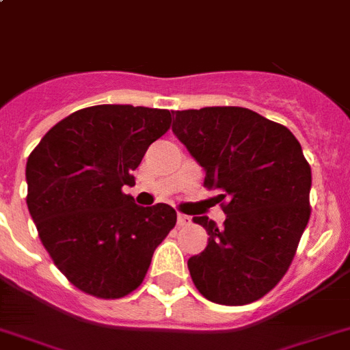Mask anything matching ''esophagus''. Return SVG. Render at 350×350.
<instances>
[{"label": "esophagus", "mask_w": 350, "mask_h": 350, "mask_svg": "<svg viewBox=\"0 0 350 350\" xmlns=\"http://www.w3.org/2000/svg\"><path fill=\"white\" fill-rule=\"evenodd\" d=\"M190 222V217H187V215H183V213H178V226H187Z\"/></svg>", "instance_id": "34e87169"}]
</instances>
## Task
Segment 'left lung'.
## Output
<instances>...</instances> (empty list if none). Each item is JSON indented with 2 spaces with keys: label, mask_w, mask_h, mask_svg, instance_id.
<instances>
[{
  "label": "left lung",
  "mask_w": 350,
  "mask_h": 350,
  "mask_svg": "<svg viewBox=\"0 0 350 350\" xmlns=\"http://www.w3.org/2000/svg\"><path fill=\"white\" fill-rule=\"evenodd\" d=\"M172 131L219 190L224 226L193 217L206 249L189 260L201 295L242 306L280 283L310 220L311 169L284 126L240 107L174 111Z\"/></svg>",
  "instance_id": "left-lung-1"
}]
</instances>
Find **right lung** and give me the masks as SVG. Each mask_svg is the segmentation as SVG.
Here are the masks:
<instances>
[{"mask_svg":"<svg viewBox=\"0 0 350 350\" xmlns=\"http://www.w3.org/2000/svg\"><path fill=\"white\" fill-rule=\"evenodd\" d=\"M170 111L98 105L62 119L26 161L30 210L53 263L81 292L119 299L139 288L176 210L142 208L122 192Z\"/></svg>","mask_w":350,"mask_h":350,"instance_id":"1","label":"right lung"}]
</instances>
